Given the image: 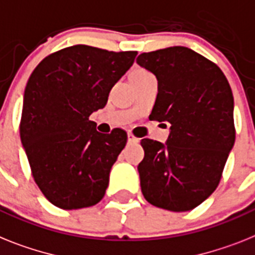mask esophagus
<instances>
[{"instance_id": "34e87169", "label": "esophagus", "mask_w": 255, "mask_h": 255, "mask_svg": "<svg viewBox=\"0 0 255 255\" xmlns=\"http://www.w3.org/2000/svg\"><path fill=\"white\" fill-rule=\"evenodd\" d=\"M138 138L134 137L132 133H128V142H137Z\"/></svg>"}]
</instances>
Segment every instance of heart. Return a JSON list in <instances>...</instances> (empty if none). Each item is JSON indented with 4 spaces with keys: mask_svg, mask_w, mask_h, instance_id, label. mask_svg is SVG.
Masks as SVG:
<instances>
[{
    "mask_svg": "<svg viewBox=\"0 0 255 255\" xmlns=\"http://www.w3.org/2000/svg\"><path fill=\"white\" fill-rule=\"evenodd\" d=\"M136 74H147V72H145V71H137V72H136Z\"/></svg>",
    "mask_w": 255,
    "mask_h": 255,
    "instance_id": "1",
    "label": "heart"
}]
</instances>
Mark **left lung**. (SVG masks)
I'll list each match as a JSON object with an SVG mask.
<instances>
[{
	"label": "left lung",
	"mask_w": 255,
	"mask_h": 255,
	"mask_svg": "<svg viewBox=\"0 0 255 255\" xmlns=\"http://www.w3.org/2000/svg\"><path fill=\"white\" fill-rule=\"evenodd\" d=\"M136 62L158 80L150 119L170 123L164 144L141 140V192L154 206L189 211L217 189L235 144L232 91L215 63L185 46L142 53Z\"/></svg>",
	"instance_id": "left-lung-1"
}]
</instances>
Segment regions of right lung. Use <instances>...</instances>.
Here are the masks:
<instances>
[{
	"instance_id": "add662e5",
	"label": "right lung",
	"mask_w": 255,
	"mask_h": 255,
	"mask_svg": "<svg viewBox=\"0 0 255 255\" xmlns=\"http://www.w3.org/2000/svg\"><path fill=\"white\" fill-rule=\"evenodd\" d=\"M137 51L74 45L33 70L23 96L20 141L44 196L65 210L98 204L127 142L123 129L100 133L89 115L133 65Z\"/></svg>"
}]
</instances>
